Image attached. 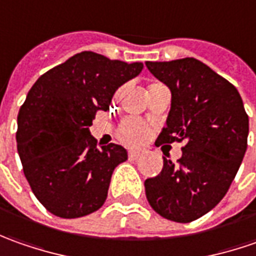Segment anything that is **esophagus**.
Segmentation results:
<instances>
[{"mask_svg": "<svg viewBox=\"0 0 256 256\" xmlns=\"http://www.w3.org/2000/svg\"><path fill=\"white\" fill-rule=\"evenodd\" d=\"M144 154V152L143 150H137V148H132V150H128V157L130 158H137V157H140V156Z\"/></svg>", "mask_w": 256, "mask_h": 256, "instance_id": "esophagus-1", "label": "esophagus"}]
</instances>
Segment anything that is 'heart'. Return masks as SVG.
<instances>
[{
  "label": "heart",
  "instance_id": "1",
  "mask_svg": "<svg viewBox=\"0 0 256 256\" xmlns=\"http://www.w3.org/2000/svg\"><path fill=\"white\" fill-rule=\"evenodd\" d=\"M118 137L124 144H140L147 137V128H146L144 123L142 120L136 119V118H128L119 124Z\"/></svg>",
  "mask_w": 256,
  "mask_h": 256
}]
</instances>
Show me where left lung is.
Masks as SVG:
<instances>
[{
    "mask_svg": "<svg viewBox=\"0 0 256 256\" xmlns=\"http://www.w3.org/2000/svg\"><path fill=\"white\" fill-rule=\"evenodd\" d=\"M172 92L167 126L158 144L186 142L177 163L163 157V170L144 181L157 214L191 222L224 198L246 152L250 120L235 86L194 58L146 62Z\"/></svg>",
    "mask_w": 256,
    "mask_h": 256,
    "instance_id": "8db88e82",
    "label": "left lung"
}]
</instances>
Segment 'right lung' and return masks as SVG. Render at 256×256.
<instances>
[{"mask_svg":"<svg viewBox=\"0 0 256 256\" xmlns=\"http://www.w3.org/2000/svg\"><path fill=\"white\" fill-rule=\"evenodd\" d=\"M142 69V62L84 50L44 74L28 92L18 113V154L32 192L54 216H84L106 201L113 170L128 152L114 143L98 147L89 128Z\"/></svg>","mask_w":256,"mask_h":256,"instance_id":"add662e5","label":"right lung"}]
</instances>
